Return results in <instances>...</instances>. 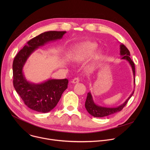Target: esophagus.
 Here are the masks:
<instances>
[{
    "label": "esophagus",
    "instance_id": "esophagus-1",
    "mask_svg": "<svg viewBox=\"0 0 150 150\" xmlns=\"http://www.w3.org/2000/svg\"><path fill=\"white\" fill-rule=\"evenodd\" d=\"M79 81V79L78 78H75L74 79H73L72 82L73 83H78Z\"/></svg>",
    "mask_w": 150,
    "mask_h": 150
}]
</instances>
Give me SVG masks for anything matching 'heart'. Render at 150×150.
Instances as JSON below:
<instances>
[{
  "mask_svg": "<svg viewBox=\"0 0 150 150\" xmlns=\"http://www.w3.org/2000/svg\"><path fill=\"white\" fill-rule=\"evenodd\" d=\"M97 45L91 42H84L79 46L75 52L72 55V59L76 63H81L87 60L94 56V60L89 66L90 68H93L98 57L99 53L96 52Z\"/></svg>",
  "mask_w": 150,
  "mask_h": 150,
  "instance_id": "1",
  "label": "heart"
}]
</instances>
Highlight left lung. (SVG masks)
<instances>
[{
    "instance_id": "left-lung-1",
    "label": "left lung",
    "mask_w": 150,
    "mask_h": 150,
    "mask_svg": "<svg viewBox=\"0 0 150 150\" xmlns=\"http://www.w3.org/2000/svg\"><path fill=\"white\" fill-rule=\"evenodd\" d=\"M120 55L122 56V59L126 60L129 63V65L131 67L133 75H134V83L135 85V65L134 63L132 62L131 59L130 58V52L125 45L123 44H121L120 45ZM134 93V91H132L131 94L129 96L125 101H124L122 104L119 105L116 108H108V107H104L101 105H99L94 102L92 94L91 92L90 91L87 94V97L86 101H85V109H87V112L93 116L96 117H105L107 116H109L112 114H114L115 113H117L118 112H120L122 110V109L125 106L127 102L130 99V98L132 96L133 94Z\"/></svg>"
}]
</instances>
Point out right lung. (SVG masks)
I'll return each mask as SVG.
<instances>
[{
    "label": "right lung",
    "mask_w": 150,
    "mask_h": 150,
    "mask_svg": "<svg viewBox=\"0 0 150 150\" xmlns=\"http://www.w3.org/2000/svg\"><path fill=\"white\" fill-rule=\"evenodd\" d=\"M66 31H47L27 42L15 57L13 65V87L25 104L34 111L47 113L53 109L68 88V79H49L41 83L28 81L23 68L31 54L48 42L62 38Z\"/></svg>",
    "instance_id": "add662e5"
}]
</instances>
